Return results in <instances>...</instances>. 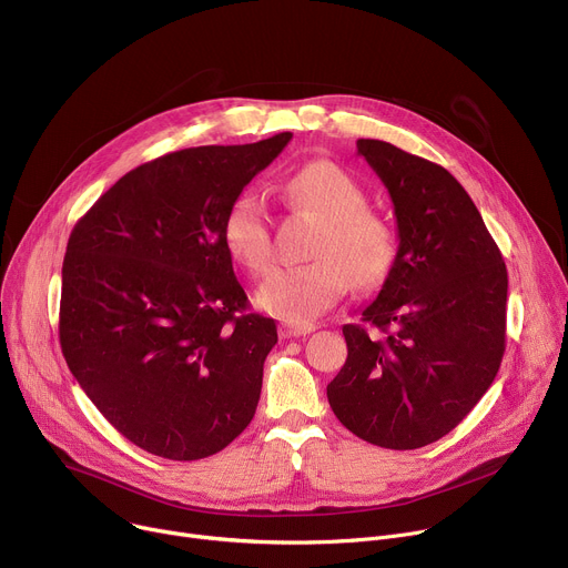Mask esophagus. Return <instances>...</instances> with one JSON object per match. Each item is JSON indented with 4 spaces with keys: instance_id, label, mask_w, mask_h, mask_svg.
I'll list each match as a JSON object with an SVG mask.
<instances>
[{
    "instance_id": "1",
    "label": "esophagus",
    "mask_w": 568,
    "mask_h": 568,
    "mask_svg": "<svg viewBox=\"0 0 568 568\" xmlns=\"http://www.w3.org/2000/svg\"><path fill=\"white\" fill-rule=\"evenodd\" d=\"M317 326L315 324H294V322H283L278 326V335L283 339H292V337H303V335H311Z\"/></svg>"
}]
</instances>
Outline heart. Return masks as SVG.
I'll list each match as a JSON object with an SVG mask.
<instances>
[{"label":"heart","instance_id":"1","mask_svg":"<svg viewBox=\"0 0 568 568\" xmlns=\"http://www.w3.org/2000/svg\"><path fill=\"white\" fill-rule=\"evenodd\" d=\"M281 194L296 213L320 222L311 244L313 263L276 267L255 292L257 305L274 317L307 324L324 315L351 287H381L396 263V235L385 217L369 211V196L342 168L320 161L301 168ZM224 244L248 272L261 274L274 257L265 201L240 194L224 217Z\"/></svg>","mask_w":568,"mask_h":568}]
</instances>
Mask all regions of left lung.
Returning <instances> with one entry per match:
<instances>
[{
    "label": "left lung",
    "mask_w": 568,
    "mask_h": 568,
    "mask_svg": "<svg viewBox=\"0 0 568 568\" xmlns=\"http://www.w3.org/2000/svg\"><path fill=\"white\" fill-rule=\"evenodd\" d=\"M357 153L392 196L398 251L363 311L367 326L342 328L348 355L328 403L359 439L422 448L467 417L498 374L507 270L450 172L383 140H357Z\"/></svg>",
    "instance_id": "8db88e82"
}]
</instances>
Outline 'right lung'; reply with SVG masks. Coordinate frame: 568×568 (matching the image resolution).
Listing matches in <instances>:
<instances>
[{
	"label": "right lung",
	"mask_w": 568,
	"mask_h": 568,
	"mask_svg": "<svg viewBox=\"0 0 568 568\" xmlns=\"http://www.w3.org/2000/svg\"><path fill=\"white\" fill-rule=\"evenodd\" d=\"M290 140L192 146L144 163L70 235L65 363L106 422L146 453L215 455L255 415L278 335L274 320L248 313L222 229Z\"/></svg>",
	"instance_id": "add662e5"
}]
</instances>
